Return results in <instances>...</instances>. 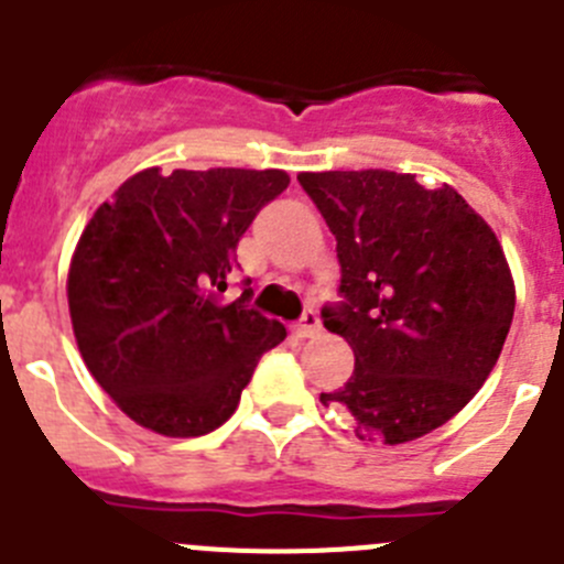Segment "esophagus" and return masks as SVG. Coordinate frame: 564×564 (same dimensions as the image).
Here are the masks:
<instances>
[{"instance_id":"1","label":"esophagus","mask_w":564,"mask_h":564,"mask_svg":"<svg viewBox=\"0 0 564 564\" xmlns=\"http://www.w3.org/2000/svg\"><path fill=\"white\" fill-rule=\"evenodd\" d=\"M319 330V317L317 312H306L303 317H300V323L294 325V334L300 336V339H306V336H314Z\"/></svg>"}]
</instances>
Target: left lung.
I'll use <instances>...</instances> for the list:
<instances>
[{
	"label": "left lung",
	"mask_w": 564,
	"mask_h": 564,
	"mask_svg": "<svg viewBox=\"0 0 564 564\" xmlns=\"http://www.w3.org/2000/svg\"><path fill=\"white\" fill-rule=\"evenodd\" d=\"M336 236L341 300L323 308L354 347L345 387L325 406L356 434L417 440L470 403L496 367L514 314V283L492 228L456 188L387 170L300 172Z\"/></svg>",
	"instance_id": "1"
}]
</instances>
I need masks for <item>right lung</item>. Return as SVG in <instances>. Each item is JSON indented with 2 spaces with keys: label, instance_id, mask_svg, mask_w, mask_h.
I'll use <instances>...</instances> for the list:
<instances>
[{
  "label": "right lung",
  "instance_id": "right-lung-1",
  "mask_svg": "<svg viewBox=\"0 0 564 564\" xmlns=\"http://www.w3.org/2000/svg\"><path fill=\"white\" fill-rule=\"evenodd\" d=\"M286 186L281 170L152 166L99 205L68 267V314L88 372L130 420L163 436L219 429L286 339L247 289L219 297L239 239Z\"/></svg>",
  "mask_w": 564,
  "mask_h": 564
}]
</instances>
